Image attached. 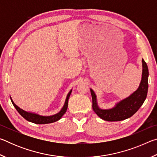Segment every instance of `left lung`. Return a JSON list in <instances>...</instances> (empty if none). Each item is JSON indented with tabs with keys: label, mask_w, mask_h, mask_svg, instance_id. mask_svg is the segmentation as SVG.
Returning <instances> with one entry per match:
<instances>
[{
	"label": "left lung",
	"mask_w": 157,
	"mask_h": 157,
	"mask_svg": "<svg viewBox=\"0 0 157 157\" xmlns=\"http://www.w3.org/2000/svg\"><path fill=\"white\" fill-rule=\"evenodd\" d=\"M142 78L136 91L120 102L115 107L109 109H102L98 107L96 95L91 89L93 109L100 118L107 121H120L132 116L139 109L146 99L148 90V67L144 59H142Z\"/></svg>",
	"instance_id": "obj_1"
}]
</instances>
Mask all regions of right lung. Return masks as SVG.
<instances>
[{
    "mask_svg": "<svg viewBox=\"0 0 157 157\" xmlns=\"http://www.w3.org/2000/svg\"><path fill=\"white\" fill-rule=\"evenodd\" d=\"M71 92H72V90H71L68 94L67 96H66V98L64 105H63V107H62V109H61L59 112L55 114V115L50 116H40L36 113L27 112V111L23 110L22 109L18 107L17 105H16L14 104V102H13V100H12V98H10V99H11L12 104L14 105V107L16 108V109L17 110L18 112L20 113V115L22 116L25 120H27L28 121H30L31 123H36V124H48V123H54V122H56L57 121H59V119L62 118V117L63 116V114L66 113V110H67L68 104V98L70 97Z\"/></svg>",
    "mask_w": 157,
    "mask_h": 157,
    "instance_id": "add662e5",
    "label": "right lung"
}]
</instances>
